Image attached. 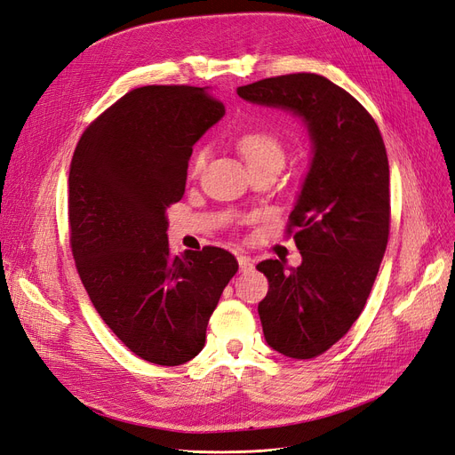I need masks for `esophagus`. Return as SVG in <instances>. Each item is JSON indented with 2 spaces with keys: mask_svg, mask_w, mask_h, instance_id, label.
I'll return each mask as SVG.
<instances>
[{
  "mask_svg": "<svg viewBox=\"0 0 455 455\" xmlns=\"http://www.w3.org/2000/svg\"><path fill=\"white\" fill-rule=\"evenodd\" d=\"M238 266H240V272L242 274H247V272H251V270H253V260H251L249 257H245V255H240L238 257Z\"/></svg>",
  "mask_w": 455,
  "mask_h": 455,
  "instance_id": "esophagus-1",
  "label": "esophagus"
}]
</instances>
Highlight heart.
I'll list each match as a JSON object with an SVG mask.
<instances>
[{
	"instance_id": "heart-1",
	"label": "heart",
	"mask_w": 455,
	"mask_h": 455,
	"mask_svg": "<svg viewBox=\"0 0 455 455\" xmlns=\"http://www.w3.org/2000/svg\"><path fill=\"white\" fill-rule=\"evenodd\" d=\"M238 149L249 166H255L264 161L283 159V144L270 131H247L238 140ZM206 163V151L198 149L193 156L191 172L198 174Z\"/></svg>"
}]
</instances>
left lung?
<instances>
[{
  "label": "left lung",
  "mask_w": 455,
  "mask_h": 455,
  "mask_svg": "<svg viewBox=\"0 0 455 455\" xmlns=\"http://www.w3.org/2000/svg\"><path fill=\"white\" fill-rule=\"evenodd\" d=\"M236 92L291 112L311 140L309 171L291 212L301 264H257L270 281L259 304L266 343L309 360L343 338L371 292L390 232L388 156L369 112L321 75L264 78Z\"/></svg>",
  "instance_id": "left-lung-1"
}]
</instances>
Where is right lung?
I'll return each mask as SVG.
<instances>
[{
  "instance_id": "obj_1",
  "label": "right lung",
  "mask_w": 455,
  "mask_h": 455,
  "mask_svg": "<svg viewBox=\"0 0 455 455\" xmlns=\"http://www.w3.org/2000/svg\"><path fill=\"white\" fill-rule=\"evenodd\" d=\"M225 116L208 88L144 86L84 131L69 172L78 275L100 318L157 365L193 360L238 262L221 247L171 255L166 208L181 200L195 142Z\"/></svg>"
}]
</instances>
